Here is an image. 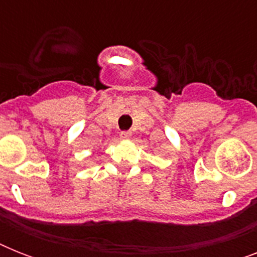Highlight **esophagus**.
Segmentation results:
<instances>
[{
    "label": "esophagus",
    "mask_w": 257,
    "mask_h": 257,
    "mask_svg": "<svg viewBox=\"0 0 257 257\" xmlns=\"http://www.w3.org/2000/svg\"><path fill=\"white\" fill-rule=\"evenodd\" d=\"M131 136H132V133L129 132V131H124V132H121V135H120L121 139H124V140H126V139H131Z\"/></svg>",
    "instance_id": "obj_1"
}]
</instances>
